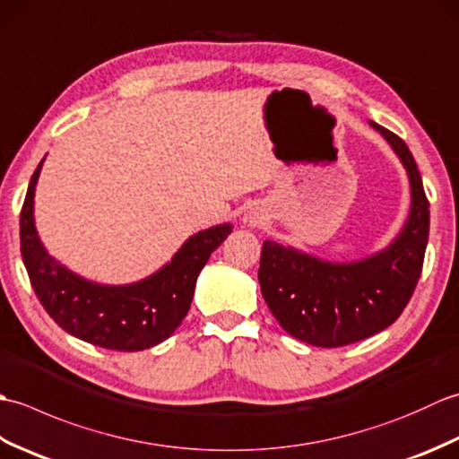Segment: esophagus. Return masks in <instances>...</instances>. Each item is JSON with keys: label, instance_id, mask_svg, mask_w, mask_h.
<instances>
[{"label": "esophagus", "instance_id": "obj_1", "mask_svg": "<svg viewBox=\"0 0 459 459\" xmlns=\"http://www.w3.org/2000/svg\"><path fill=\"white\" fill-rule=\"evenodd\" d=\"M262 219H264V214H262L258 209H248L245 214H242V224H245V227H258Z\"/></svg>", "mask_w": 459, "mask_h": 459}]
</instances>
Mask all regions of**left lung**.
Returning <instances> with one entry per match:
<instances>
[{
	"instance_id": "8db88e82",
	"label": "left lung",
	"mask_w": 459,
	"mask_h": 459,
	"mask_svg": "<svg viewBox=\"0 0 459 459\" xmlns=\"http://www.w3.org/2000/svg\"><path fill=\"white\" fill-rule=\"evenodd\" d=\"M391 145L411 183V209L398 235L365 258L335 262L264 240L258 281L281 329L316 347H343L386 329L411 299L422 272L430 204L411 150L368 120Z\"/></svg>"
}]
</instances>
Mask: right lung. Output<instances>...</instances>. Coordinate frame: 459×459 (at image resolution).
<instances>
[{"instance_id": "obj_1", "label": "right lung", "mask_w": 459, "mask_h": 459, "mask_svg": "<svg viewBox=\"0 0 459 459\" xmlns=\"http://www.w3.org/2000/svg\"><path fill=\"white\" fill-rule=\"evenodd\" d=\"M43 161L29 183L22 209V256L45 311L66 333L112 351H143L173 335L191 307L195 284L211 252L232 224L195 232L169 262L132 284H100L61 264L47 252L35 227V187Z\"/></svg>"}]
</instances>
